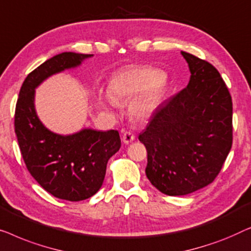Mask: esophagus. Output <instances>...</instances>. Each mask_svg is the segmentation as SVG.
I'll return each mask as SVG.
<instances>
[{"label": "esophagus", "instance_id": "obj_1", "mask_svg": "<svg viewBox=\"0 0 251 251\" xmlns=\"http://www.w3.org/2000/svg\"><path fill=\"white\" fill-rule=\"evenodd\" d=\"M134 139H135V135H134L132 132H129V130H127V132H124V134H123V136H122V141L125 144L132 142Z\"/></svg>", "mask_w": 251, "mask_h": 251}]
</instances>
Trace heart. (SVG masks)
<instances>
[{"instance_id": "b5f03b06", "label": "heart", "mask_w": 251, "mask_h": 251, "mask_svg": "<svg viewBox=\"0 0 251 251\" xmlns=\"http://www.w3.org/2000/svg\"><path fill=\"white\" fill-rule=\"evenodd\" d=\"M167 86L168 77L165 73L152 67H133L112 77L109 92L115 101L135 99L130 104V115L135 119H146L159 107ZM112 99L103 97L101 100L107 107H112L115 101Z\"/></svg>"}]
</instances>
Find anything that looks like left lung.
I'll return each instance as SVG.
<instances>
[{
  "instance_id": "8db88e82",
  "label": "left lung",
  "mask_w": 251,
  "mask_h": 251,
  "mask_svg": "<svg viewBox=\"0 0 251 251\" xmlns=\"http://www.w3.org/2000/svg\"><path fill=\"white\" fill-rule=\"evenodd\" d=\"M191 77L162 102L139 135L148 152L147 177L167 196H185L220 174L233 141L232 98L218 70L182 51Z\"/></svg>"
}]
</instances>
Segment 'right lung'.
<instances>
[{"label":"right lung","instance_id":"add662e5","mask_svg":"<svg viewBox=\"0 0 251 251\" xmlns=\"http://www.w3.org/2000/svg\"><path fill=\"white\" fill-rule=\"evenodd\" d=\"M90 56L63 52L47 60L28 74L16 104L15 132L25 165L45 191L62 200H85L99 191L109 158L121 148V136L115 129H83L67 136L51 132L35 111V89Z\"/></svg>","mask_w":251,"mask_h":251}]
</instances>
